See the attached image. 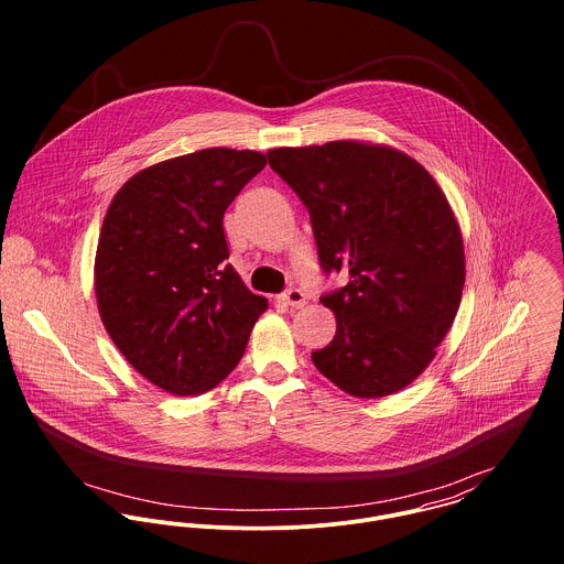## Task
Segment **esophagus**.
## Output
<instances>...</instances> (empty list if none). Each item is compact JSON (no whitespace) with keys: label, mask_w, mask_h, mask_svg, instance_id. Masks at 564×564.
Masks as SVG:
<instances>
[{"label":"esophagus","mask_w":564,"mask_h":564,"mask_svg":"<svg viewBox=\"0 0 564 564\" xmlns=\"http://www.w3.org/2000/svg\"><path fill=\"white\" fill-rule=\"evenodd\" d=\"M286 306H291V308H304L306 306V295L300 291V289H289L286 293H282V297H280Z\"/></svg>","instance_id":"1"}]
</instances>
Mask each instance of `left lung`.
Returning <instances> with one entry per match:
<instances>
[{"label": "left lung", "instance_id": "1", "mask_svg": "<svg viewBox=\"0 0 564 564\" xmlns=\"http://www.w3.org/2000/svg\"><path fill=\"white\" fill-rule=\"evenodd\" d=\"M267 156L311 213L323 271L349 273L322 297L336 334L313 351L315 367L360 400L402 391L434 360L463 300L465 245L443 188L423 164L378 143Z\"/></svg>", "mask_w": 564, "mask_h": 564}]
</instances>
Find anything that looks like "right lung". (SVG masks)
Instances as JSON below:
<instances>
[{
	"mask_svg": "<svg viewBox=\"0 0 564 564\" xmlns=\"http://www.w3.org/2000/svg\"><path fill=\"white\" fill-rule=\"evenodd\" d=\"M251 150L210 148L134 173L112 197L95 253L99 317L117 349L171 395L226 380L267 311L232 264L224 215L264 169Z\"/></svg>",
	"mask_w": 564,
	"mask_h": 564,
	"instance_id": "obj_1",
	"label": "right lung"
}]
</instances>
